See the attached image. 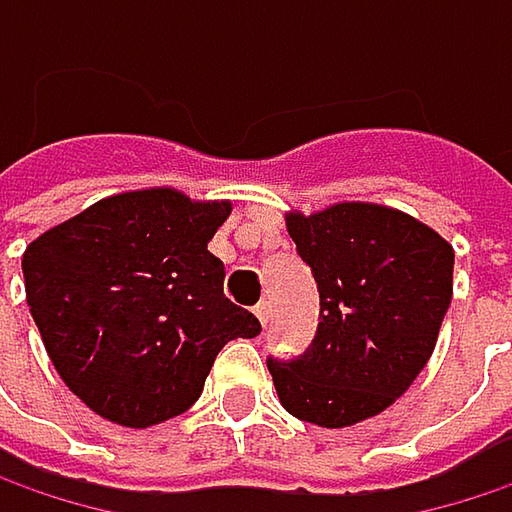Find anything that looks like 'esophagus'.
I'll use <instances>...</instances> for the list:
<instances>
[{"mask_svg": "<svg viewBox=\"0 0 512 512\" xmlns=\"http://www.w3.org/2000/svg\"><path fill=\"white\" fill-rule=\"evenodd\" d=\"M255 314H257V320H260V323L266 326V323H269V302H257Z\"/></svg>", "mask_w": 512, "mask_h": 512, "instance_id": "obj_1", "label": "esophagus"}]
</instances>
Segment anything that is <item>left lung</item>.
I'll use <instances>...</instances> for the list:
<instances>
[{"label":"left lung","mask_w":512,"mask_h":512,"mask_svg":"<svg viewBox=\"0 0 512 512\" xmlns=\"http://www.w3.org/2000/svg\"><path fill=\"white\" fill-rule=\"evenodd\" d=\"M317 281L320 323L302 356L266 358L281 406L317 427H350L388 409L433 356L454 293V249L379 204L287 216Z\"/></svg>","instance_id":"left-lung-1"}]
</instances>
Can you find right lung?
Instances as JSON below:
<instances>
[{"instance_id":"1","label":"right lung","mask_w":512,"mask_h":512,"mask_svg":"<svg viewBox=\"0 0 512 512\" xmlns=\"http://www.w3.org/2000/svg\"><path fill=\"white\" fill-rule=\"evenodd\" d=\"M228 201L174 189L103 198L23 255L26 302L64 385L121 427H154L204 391L219 350L260 323L207 252Z\"/></svg>"}]
</instances>
